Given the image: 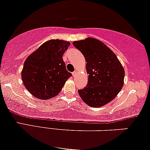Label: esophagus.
Masks as SVG:
<instances>
[{"label": "esophagus", "instance_id": "esophagus-1", "mask_svg": "<svg viewBox=\"0 0 150 150\" xmlns=\"http://www.w3.org/2000/svg\"><path fill=\"white\" fill-rule=\"evenodd\" d=\"M76 73H77V71H73V72H72V75L74 76H76Z\"/></svg>", "mask_w": 150, "mask_h": 150}]
</instances>
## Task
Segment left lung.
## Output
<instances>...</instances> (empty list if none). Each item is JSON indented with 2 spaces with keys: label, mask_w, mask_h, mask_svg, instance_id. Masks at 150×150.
<instances>
[{
  "label": "left lung",
  "mask_w": 150,
  "mask_h": 150,
  "mask_svg": "<svg viewBox=\"0 0 150 150\" xmlns=\"http://www.w3.org/2000/svg\"><path fill=\"white\" fill-rule=\"evenodd\" d=\"M86 61L88 83L79 89V96L92 108L105 105L116 96L123 86L125 71L116 54L94 38L73 42Z\"/></svg>",
  "instance_id": "left-lung-1"
}]
</instances>
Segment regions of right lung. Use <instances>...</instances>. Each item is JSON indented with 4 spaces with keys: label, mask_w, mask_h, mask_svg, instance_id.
Here are the masks:
<instances>
[{
    "label": "right lung",
    "mask_w": 150,
    "mask_h": 150,
    "mask_svg": "<svg viewBox=\"0 0 150 150\" xmlns=\"http://www.w3.org/2000/svg\"><path fill=\"white\" fill-rule=\"evenodd\" d=\"M69 44L65 40H50L25 60L21 74L23 82L36 98L47 100L58 95L72 76L63 60Z\"/></svg>",
    "instance_id": "right-lung-1"
}]
</instances>
